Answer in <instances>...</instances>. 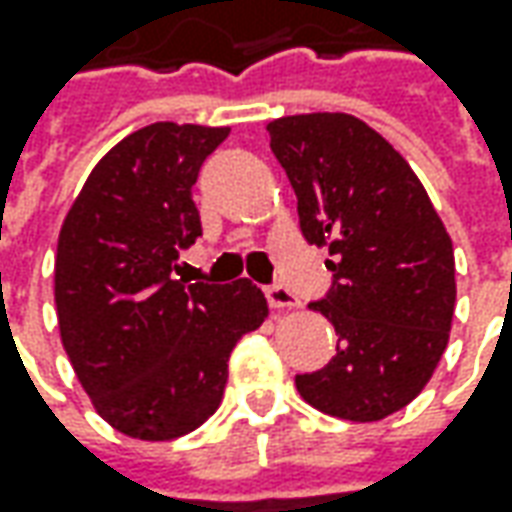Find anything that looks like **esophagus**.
<instances>
[{
  "label": "esophagus",
  "mask_w": 512,
  "mask_h": 512,
  "mask_svg": "<svg viewBox=\"0 0 512 512\" xmlns=\"http://www.w3.org/2000/svg\"><path fill=\"white\" fill-rule=\"evenodd\" d=\"M266 297H269V306H272L274 311L297 309V306H300L297 297H294L286 286H269V289H266Z\"/></svg>",
  "instance_id": "obj_1"
}]
</instances>
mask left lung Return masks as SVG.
Returning a JSON list of instances; mask_svg holds the SVG:
<instances>
[{
    "mask_svg": "<svg viewBox=\"0 0 512 512\" xmlns=\"http://www.w3.org/2000/svg\"><path fill=\"white\" fill-rule=\"evenodd\" d=\"M266 130L297 195L303 238L334 257V283L311 309L337 331V354L294 385L337 419L397 414L448 348L456 306L448 229L408 161L360 118L286 115Z\"/></svg>",
    "mask_w": 512,
    "mask_h": 512,
    "instance_id": "8db88e82",
    "label": "left lung"
}]
</instances>
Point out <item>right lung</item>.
Returning a JSON list of instances; mask_svg holds the SVG:
<instances>
[{
	"mask_svg": "<svg viewBox=\"0 0 512 512\" xmlns=\"http://www.w3.org/2000/svg\"><path fill=\"white\" fill-rule=\"evenodd\" d=\"M229 127L158 121L98 161L59 232L56 314L81 388L115 431L169 442L218 411L229 354L269 317L252 280H175L201 235L192 186Z\"/></svg>",
	"mask_w": 512,
	"mask_h": 512,
	"instance_id": "obj_1",
	"label": "right lung"
}]
</instances>
